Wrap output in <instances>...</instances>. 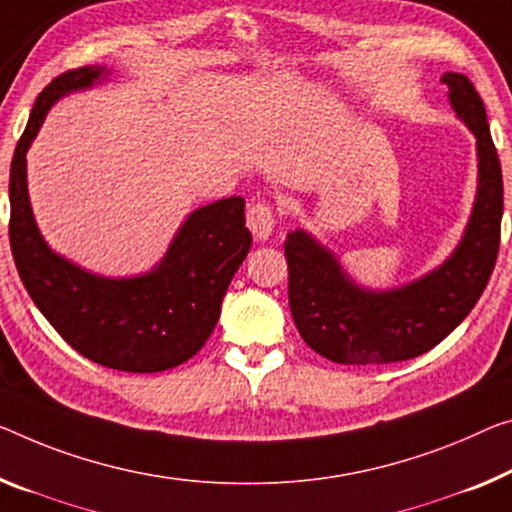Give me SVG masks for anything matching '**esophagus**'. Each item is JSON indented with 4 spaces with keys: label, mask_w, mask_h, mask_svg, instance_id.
Returning a JSON list of instances; mask_svg holds the SVG:
<instances>
[{
    "label": "esophagus",
    "mask_w": 512,
    "mask_h": 512,
    "mask_svg": "<svg viewBox=\"0 0 512 512\" xmlns=\"http://www.w3.org/2000/svg\"><path fill=\"white\" fill-rule=\"evenodd\" d=\"M274 224H277V219H274V212L270 206H267V203H254V206H249L247 226H249V231L254 233L256 240L270 238L274 231Z\"/></svg>",
    "instance_id": "34e87169"
}]
</instances>
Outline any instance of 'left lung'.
<instances>
[{
  "label": "left lung",
  "instance_id": "obj_1",
  "mask_svg": "<svg viewBox=\"0 0 512 512\" xmlns=\"http://www.w3.org/2000/svg\"><path fill=\"white\" fill-rule=\"evenodd\" d=\"M442 82L476 137L478 190L460 245L437 270L400 288H361L313 235L302 229L286 235L295 327L311 350L336 364H391L432 350L469 316L497 263L503 180L485 105L467 75L444 73Z\"/></svg>",
  "mask_w": 512,
  "mask_h": 512
}]
</instances>
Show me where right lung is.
Listing matches in <instances>:
<instances>
[{
	"mask_svg": "<svg viewBox=\"0 0 512 512\" xmlns=\"http://www.w3.org/2000/svg\"><path fill=\"white\" fill-rule=\"evenodd\" d=\"M105 75L102 66L66 70L36 98L11 162V251L29 297L70 348L114 371L157 373L208 341L251 233L245 199L229 196L194 210L162 261L139 277H98L47 247L29 203L27 151L54 102Z\"/></svg>",
	"mask_w": 512,
	"mask_h": 512,
	"instance_id": "obj_1",
	"label": "right lung"
}]
</instances>
